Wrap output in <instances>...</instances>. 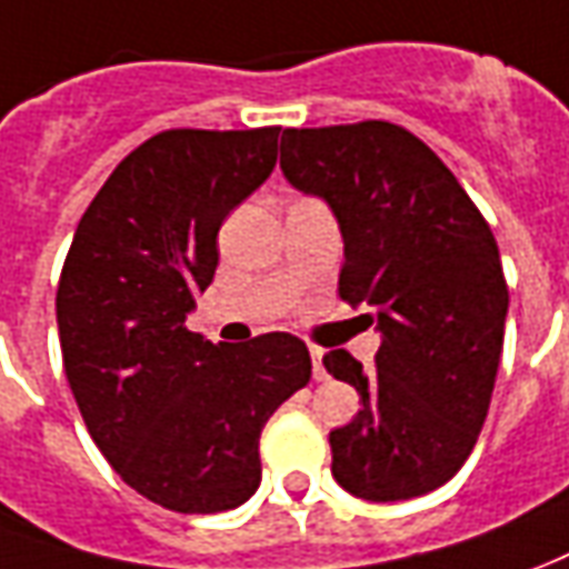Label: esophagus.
Listing matches in <instances>:
<instances>
[{
  "instance_id": "esophagus-1",
  "label": "esophagus",
  "mask_w": 569,
  "mask_h": 569,
  "mask_svg": "<svg viewBox=\"0 0 569 569\" xmlns=\"http://www.w3.org/2000/svg\"><path fill=\"white\" fill-rule=\"evenodd\" d=\"M311 363H313V379L323 381L326 367H323V351H320V348H311Z\"/></svg>"
}]
</instances>
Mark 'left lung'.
Instances as JSON below:
<instances>
[{
	"mask_svg": "<svg viewBox=\"0 0 569 569\" xmlns=\"http://www.w3.org/2000/svg\"><path fill=\"white\" fill-rule=\"evenodd\" d=\"M280 169L339 218V296L381 332L376 369L348 351L323 367L360 395L329 435L332 478L357 499L400 502L443 487L490 409L508 286L478 206L403 126L286 129Z\"/></svg>",
	"mask_w": 569,
	"mask_h": 569,
	"instance_id": "left-lung-1",
	"label": "left lung"
}]
</instances>
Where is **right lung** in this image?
Returning <instances> with one entry per match:
<instances>
[{"mask_svg": "<svg viewBox=\"0 0 569 569\" xmlns=\"http://www.w3.org/2000/svg\"><path fill=\"white\" fill-rule=\"evenodd\" d=\"M277 126L169 129L119 162L79 221L58 283L63 372L119 478L178 515L243 506L258 437L311 381L289 332L212 345L188 329L221 221L277 166Z\"/></svg>", "mask_w": 569, "mask_h": 569, "instance_id": "1", "label": "right lung"}]
</instances>
